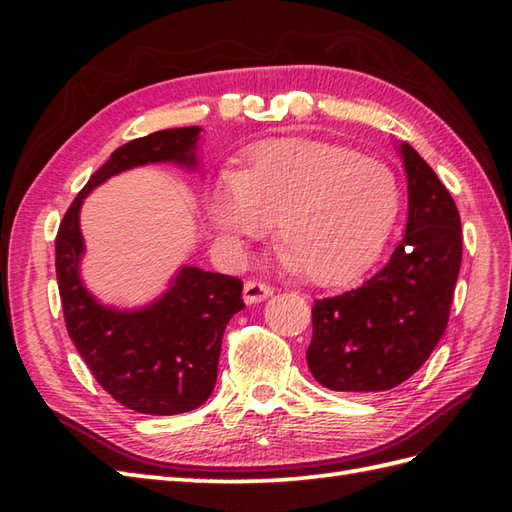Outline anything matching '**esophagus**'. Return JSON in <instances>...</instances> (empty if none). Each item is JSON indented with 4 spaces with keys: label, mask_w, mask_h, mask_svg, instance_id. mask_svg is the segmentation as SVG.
I'll return each instance as SVG.
<instances>
[{
    "label": "esophagus",
    "mask_w": 512,
    "mask_h": 512,
    "mask_svg": "<svg viewBox=\"0 0 512 512\" xmlns=\"http://www.w3.org/2000/svg\"><path fill=\"white\" fill-rule=\"evenodd\" d=\"M270 295H273V288H270L268 284H262V281L250 279V281H246V284H244V301L248 303V306H250V303L264 301Z\"/></svg>",
    "instance_id": "34e87169"
}]
</instances>
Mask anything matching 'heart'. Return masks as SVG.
Masks as SVG:
<instances>
[{"label": "heart", "mask_w": 512, "mask_h": 512, "mask_svg": "<svg viewBox=\"0 0 512 512\" xmlns=\"http://www.w3.org/2000/svg\"><path fill=\"white\" fill-rule=\"evenodd\" d=\"M398 204L387 165L310 138L264 140L235 173H220L204 198L224 244L262 239L277 220L286 266L323 286L345 284L374 262Z\"/></svg>", "instance_id": "b5f03b06"}]
</instances>
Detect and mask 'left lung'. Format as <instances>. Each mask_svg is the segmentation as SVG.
<instances>
[{
    "label": "left lung",
    "instance_id": "1",
    "mask_svg": "<svg viewBox=\"0 0 512 512\" xmlns=\"http://www.w3.org/2000/svg\"><path fill=\"white\" fill-rule=\"evenodd\" d=\"M398 154L407 173L405 235L389 262L363 286L314 301L306 361L332 391L394 389L442 339L462 264V224L451 193L409 143Z\"/></svg>",
    "mask_w": 512,
    "mask_h": 512
}]
</instances>
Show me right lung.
<instances>
[{
  "mask_svg": "<svg viewBox=\"0 0 512 512\" xmlns=\"http://www.w3.org/2000/svg\"><path fill=\"white\" fill-rule=\"evenodd\" d=\"M200 132L198 125L160 129L118 147L74 198L54 244L65 325L76 352L116 402L151 416L198 409L213 394L222 336L244 308V284L180 266L167 290L147 306H107L81 275L85 242L79 217L85 198L118 173L160 162L198 169Z\"/></svg>",
  "mask_w": 512,
  "mask_h": 512,
  "instance_id": "add662e5",
  "label": "right lung"
}]
</instances>
